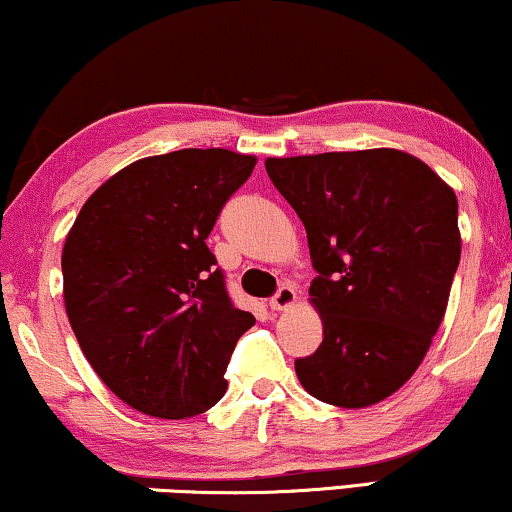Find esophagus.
<instances>
[{
    "mask_svg": "<svg viewBox=\"0 0 512 512\" xmlns=\"http://www.w3.org/2000/svg\"><path fill=\"white\" fill-rule=\"evenodd\" d=\"M293 303H296V291H293V286H289V284L279 286L275 296L270 298L272 310H286V307H291Z\"/></svg>",
    "mask_w": 512,
    "mask_h": 512,
    "instance_id": "1",
    "label": "esophagus"
}]
</instances>
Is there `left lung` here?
<instances>
[{
	"instance_id": "obj_1",
	"label": "left lung",
	"mask_w": 512,
	"mask_h": 512,
	"mask_svg": "<svg viewBox=\"0 0 512 512\" xmlns=\"http://www.w3.org/2000/svg\"><path fill=\"white\" fill-rule=\"evenodd\" d=\"M265 170L303 221L310 300L324 340L296 373L338 408L380 403L410 380L445 317L461 237L457 195L396 149L268 158Z\"/></svg>"
}]
</instances>
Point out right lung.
Segmentation results:
<instances>
[{"mask_svg": "<svg viewBox=\"0 0 512 512\" xmlns=\"http://www.w3.org/2000/svg\"><path fill=\"white\" fill-rule=\"evenodd\" d=\"M256 158L181 149L123 167L86 200L62 249L65 307L100 380L144 415H200L226 394L256 324L237 310L207 237Z\"/></svg>", "mask_w": 512, "mask_h": 512, "instance_id": "add662e5", "label": "right lung"}]
</instances>
